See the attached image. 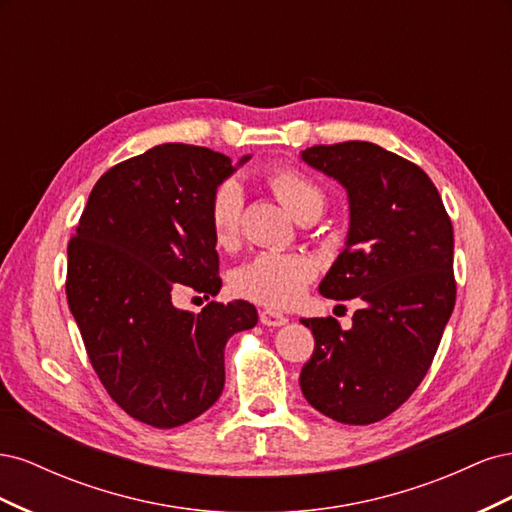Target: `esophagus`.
Segmentation results:
<instances>
[{"mask_svg": "<svg viewBox=\"0 0 512 512\" xmlns=\"http://www.w3.org/2000/svg\"><path fill=\"white\" fill-rule=\"evenodd\" d=\"M260 322L265 324V327H284V324L288 322V316H284L280 312H271V309H262Z\"/></svg>", "mask_w": 512, "mask_h": 512, "instance_id": "1", "label": "esophagus"}]
</instances>
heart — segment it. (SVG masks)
Masks as SVG:
<instances>
[{
    "label": "heart",
    "instance_id": "b5f03b06",
    "mask_svg": "<svg viewBox=\"0 0 512 512\" xmlns=\"http://www.w3.org/2000/svg\"><path fill=\"white\" fill-rule=\"evenodd\" d=\"M269 188L294 218L318 215L324 209V192L297 168H277L269 175ZM243 211V190L239 181L226 179L213 190L209 200V222L215 241L226 245L235 241ZM314 262L303 254L260 252L232 275V290L258 305L284 309L297 303L314 277Z\"/></svg>",
    "mask_w": 512,
    "mask_h": 512
}]
</instances>
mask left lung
Listing matches in <instances>:
<instances>
[{
  "instance_id": "1",
  "label": "left lung",
  "mask_w": 512,
  "mask_h": 512,
  "mask_svg": "<svg viewBox=\"0 0 512 512\" xmlns=\"http://www.w3.org/2000/svg\"><path fill=\"white\" fill-rule=\"evenodd\" d=\"M348 194L344 252L322 277L327 299L363 303L344 331L335 318H301L314 354L301 369L309 406L346 425H369L416 391L455 307L453 224L423 168L374 143L301 151Z\"/></svg>"
}]
</instances>
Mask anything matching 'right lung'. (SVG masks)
<instances>
[{
    "mask_svg": "<svg viewBox=\"0 0 512 512\" xmlns=\"http://www.w3.org/2000/svg\"><path fill=\"white\" fill-rule=\"evenodd\" d=\"M237 166L207 147H153L98 179L68 243L66 294L89 361L115 404L151 427L209 410L226 342L258 322L241 299L200 314L173 303L183 286L205 299L222 288L209 200Z\"/></svg>",
    "mask_w": 512,
    "mask_h": 512,
    "instance_id": "right-lung-1",
    "label": "right lung"
}]
</instances>
